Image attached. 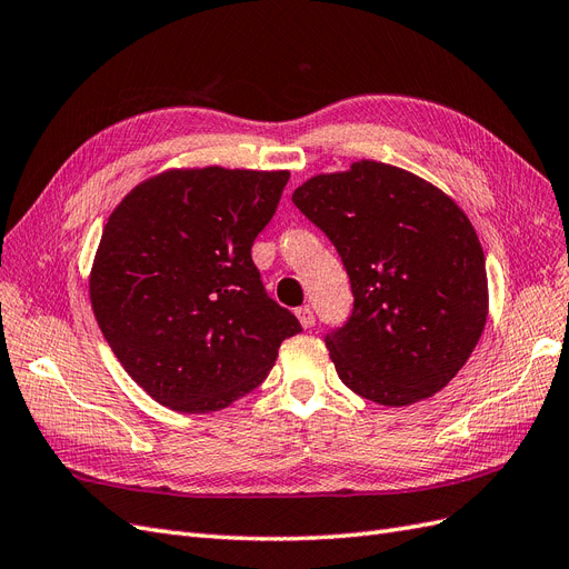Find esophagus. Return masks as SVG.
Segmentation results:
<instances>
[{
  "mask_svg": "<svg viewBox=\"0 0 569 569\" xmlns=\"http://www.w3.org/2000/svg\"><path fill=\"white\" fill-rule=\"evenodd\" d=\"M297 318H299V322H301L303 330H308V327H313V325H316V316H313V311H311V308H308V306L297 308Z\"/></svg>",
  "mask_w": 569,
  "mask_h": 569,
  "instance_id": "1",
  "label": "esophagus"
}]
</instances>
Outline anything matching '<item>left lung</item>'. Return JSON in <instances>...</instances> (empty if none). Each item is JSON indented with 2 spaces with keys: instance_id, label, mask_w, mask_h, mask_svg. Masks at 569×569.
<instances>
[{
  "instance_id": "obj_1",
  "label": "left lung",
  "mask_w": 569,
  "mask_h": 569,
  "mask_svg": "<svg viewBox=\"0 0 569 569\" xmlns=\"http://www.w3.org/2000/svg\"><path fill=\"white\" fill-rule=\"evenodd\" d=\"M291 201L330 237L351 280L353 313L325 337L341 382L393 408L441 391L489 316L470 218L432 182L370 159L313 176Z\"/></svg>"
}]
</instances>
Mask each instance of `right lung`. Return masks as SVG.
<instances>
[{
    "label": "right lung",
    "mask_w": 569,
    "mask_h": 569,
    "mask_svg": "<svg viewBox=\"0 0 569 569\" xmlns=\"http://www.w3.org/2000/svg\"><path fill=\"white\" fill-rule=\"evenodd\" d=\"M287 180L289 170L170 168L109 216L90 303L120 366L153 401L178 412L228 408L301 332L251 261Z\"/></svg>",
    "instance_id": "right-lung-1"
}]
</instances>
